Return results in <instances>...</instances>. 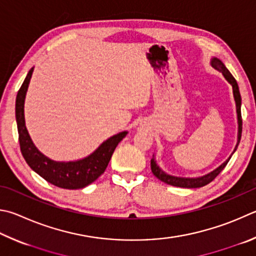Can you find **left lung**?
Returning <instances> with one entry per match:
<instances>
[{"mask_svg":"<svg viewBox=\"0 0 256 256\" xmlns=\"http://www.w3.org/2000/svg\"><path fill=\"white\" fill-rule=\"evenodd\" d=\"M210 64H212V68H215L216 70L222 74V76H224L225 80L230 84L232 87H233V95H234V100H235V104H236V113H238V143H236L235 148L233 151V153H234L236 151V148H238V146L240 141V136H242V114H240L242 98H240V88L238 85V82L235 80L233 75H232L228 69L225 67L224 62H222L220 59L212 57ZM233 153L230 156L228 159L222 162V164L220 166H217L215 170L210 171V172L207 174L196 176V178L176 176H171L169 174L164 172V171L162 170L159 166H158L154 154H153V158L151 159V170H152L153 174H154L159 180L164 181V184H168L171 186H174V187H180V188H200V187H204V186L208 184L209 182H212V181L220 174V171L225 168L227 164H228V161L232 158V156H233Z\"/></svg>","mask_w":256,"mask_h":256,"instance_id":"left-lung-1","label":"left lung"}]
</instances>
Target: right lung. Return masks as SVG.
<instances>
[{"instance_id":"right-lung-1","label":"right lung","mask_w":256,"mask_h":256,"mask_svg":"<svg viewBox=\"0 0 256 256\" xmlns=\"http://www.w3.org/2000/svg\"><path fill=\"white\" fill-rule=\"evenodd\" d=\"M32 72L34 68H31L28 72L24 82L18 92L16 100V118L22 156L30 168L48 182L64 189L85 188L104 174L115 148L128 132L123 131L110 136L94 152L82 159L67 162L51 160L34 146L26 126L24 100Z\"/></svg>"}]
</instances>
